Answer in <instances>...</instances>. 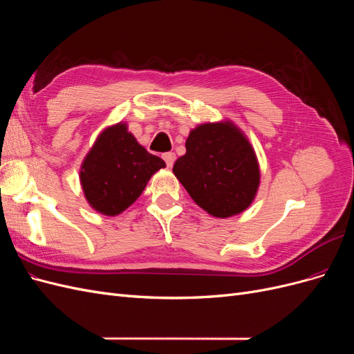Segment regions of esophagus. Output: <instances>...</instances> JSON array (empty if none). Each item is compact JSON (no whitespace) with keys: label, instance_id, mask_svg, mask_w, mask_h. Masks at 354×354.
Returning a JSON list of instances; mask_svg holds the SVG:
<instances>
[{"label":"esophagus","instance_id":"1","mask_svg":"<svg viewBox=\"0 0 354 354\" xmlns=\"http://www.w3.org/2000/svg\"><path fill=\"white\" fill-rule=\"evenodd\" d=\"M162 159L165 160L167 167H173L174 160H176V155H174L173 152H167V153H164V155H162Z\"/></svg>","mask_w":354,"mask_h":354}]
</instances>
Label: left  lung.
<instances>
[{"label": "left lung", "instance_id": "left-lung-1", "mask_svg": "<svg viewBox=\"0 0 354 354\" xmlns=\"http://www.w3.org/2000/svg\"><path fill=\"white\" fill-rule=\"evenodd\" d=\"M173 173L190 198L218 218L251 205L260 185V168L251 143L232 122L202 124L192 130L186 153Z\"/></svg>", "mask_w": 354, "mask_h": 354}]
</instances>
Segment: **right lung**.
Returning a JSON list of instances; mask_svg holds the SVG:
<instances>
[{"mask_svg":"<svg viewBox=\"0 0 354 354\" xmlns=\"http://www.w3.org/2000/svg\"><path fill=\"white\" fill-rule=\"evenodd\" d=\"M165 162L149 153L125 124L99 136L81 167V185L90 205L104 216H118L142 195L147 181Z\"/></svg>","mask_w":354,"mask_h":354,"instance_id":"1","label":"right lung"}]
</instances>
